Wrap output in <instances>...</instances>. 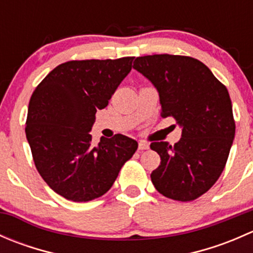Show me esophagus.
Instances as JSON below:
<instances>
[{
	"label": "esophagus",
	"instance_id": "34e87169",
	"mask_svg": "<svg viewBox=\"0 0 253 253\" xmlns=\"http://www.w3.org/2000/svg\"><path fill=\"white\" fill-rule=\"evenodd\" d=\"M138 148L141 150H145V149H149V143H148L147 141H143V139H141V141L138 142Z\"/></svg>",
	"mask_w": 253,
	"mask_h": 253
}]
</instances>
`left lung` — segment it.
I'll list each match as a JSON object with an SVG mask.
<instances>
[{"label": "left lung", "instance_id": "8db88e82", "mask_svg": "<svg viewBox=\"0 0 253 253\" xmlns=\"http://www.w3.org/2000/svg\"><path fill=\"white\" fill-rule=\"evenodd\" d=\"M133 68L157 88L162 116L174 117L182 128L174 145L150 144L162 160L150 174L153 185L174 201L196 200L221 175L235 137L228 89L205 63L188 56H142Z\"/></svg>", "mask_w": 253, "mask_h": 253}]
</instances>
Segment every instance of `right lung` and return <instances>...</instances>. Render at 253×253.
Listing matches in <instances>:
<instances>
[{"instance_id": "right-lung-1", "label": "right lung", "mask_w": 253, "mask_h": 253, "mask_svg": "<svg viewBox=\"0 0 253 253\" xmlns=\"http://www.w3.org/2000/svg\"><path fill=\"white\" fill-rule=\"evenodd\" d=\"M133 57L68 61L35 88L27 116L28 143L35 167L56 193L73 202L101 197L114 185L138 143L124 134L91 143L96 110L132 68Z\"/></svg>"}]
</instances>
